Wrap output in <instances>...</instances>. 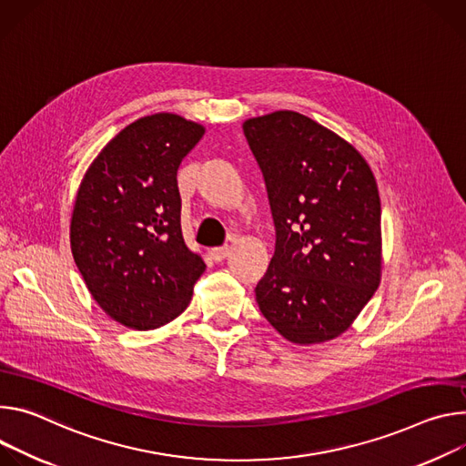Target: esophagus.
<instances>
[{
  "label": "esophagus",
  "mask_w": 466,
  "mask_h": 466,
  "mask_svg": "<svg viewBox=\"0 0 466 466\" xmlns=\"http://www.w3.org/2000/svg\"><path fill=\"white\" fill-rule=\"evenodd\" d=\"M229 246H222V248H213L211 251H209V255H211V259L215 261V263H222L226 257L229 255Z\"/></svg>",
  "instance_id": "esophagus-1"
}]
</instances>
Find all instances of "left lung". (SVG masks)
<instances>
[{"instance_id":"obj_1","label":"left lung","mask_w":466,"mask_h":466,"mask_svg":"<svg viewBox=\"0 0 466 466\" xmlns=\"http://www.w3.org/2000/svg\"><path fill=\"white\" fill-rule=\"evenodd\" d=\"M276 224V253L257 303L289 342L348 331L381 283V201L367 159L348 140L294 111L242 124Z\"/></svg>"}]
</instances>
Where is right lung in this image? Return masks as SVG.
<instances>
[{"label": "right lung", "mask_w": 466, "mask_h": 466, "mask_svg": "<svg viewBox=\"0 0 466 466\" xmlns=\"http://www.w3.org/2000/svg\"><path fill=\"white\" fill-rule=\"evenodd\" d=\"M205 127L174 113L126 126L86 168L70 218L74 261L96 303L129 329L177 319L205 272L181 235L177 168Z\"/></svg>", "instance_id": "1"}]
</instances>
